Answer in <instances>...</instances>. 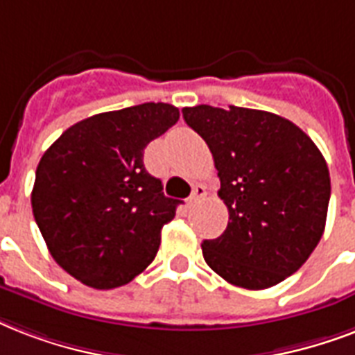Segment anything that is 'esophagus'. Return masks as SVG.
I'll return each instance as SVG.
<instances>
[{
  "mask_svg": "<svg viewBox=\"0 0 355 355\" xmlns=\"http://www.w3.org/2000/svg\"><path fill=\"white\" fill-rule=\"evenodd\" d=\"M205 194H207V191H205V187L203 185H196L194 187V189H192V194H191V198H189V203H198L200 202V200H202L203 196H205Z\"/></svg>",
  "mask_w": 355,
  "mask_h": 355,
  "instance_id": "obj_1",
  "label": "esophagus"
}]
</instances>
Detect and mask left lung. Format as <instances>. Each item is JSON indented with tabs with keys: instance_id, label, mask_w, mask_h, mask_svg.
<instances>
[{
	"instance_id": "obj_1",
	"label": "left lung",
	"mask_w": 355,
	"mask_h": 355,
	"mask_svg": "<svg viewBox=\"0 0 355 355\" xmlns=\"http://www.w3.org/2000/svg\"><path fill=\"white\" fill-rule=\"evenodd\" d=\"M183 118L213 153L230 213L220 237L203 241V259L237 287L277 285L322 237L331 192L322 153L274 112L196 105L185 107Z\"/></svg>"
}]
</instances>
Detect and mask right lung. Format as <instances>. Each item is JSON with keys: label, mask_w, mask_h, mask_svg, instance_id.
<instances>
[{"label": "right lung", "mask_w": 355, "mask_h": 355, "mask_svg": "<svg viewBox=\"0 0 355 355\" xmlns=\"http://www.w3.org/2000/svg\"><path fill=\"white\" fill-rule=\"evenodd\" d=\"M180 120L168 103L101 112L46 150L31 192L49 254L70 276L105 291L139 276L157 254L180 200L146 172L144 148Z\"/></svg>", "instance_id": "obj_1"}]
</instances>
